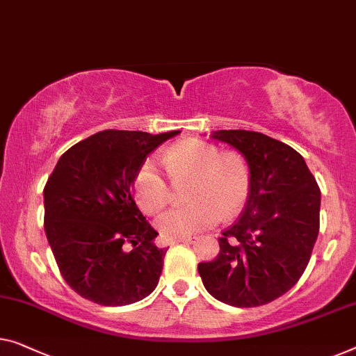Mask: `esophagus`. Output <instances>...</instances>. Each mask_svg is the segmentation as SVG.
Returning a JSON list of instances; mask_svg holds the SVG:
<instances>
[{"instance_id": "esophagus-1", "label": "esophagus", "mask_w": 356, "mask_h": 356, "mask_svg": "<svg viewBox=\"0 0 356 356\" xmlns=\"http://www.w3.org/2000/svg\"><path fill=\"white\" fill-rule=\"evenodd\" d=\"M195 241H196V238L190 236V238H184V240L174 241V245H179V243H180V245H192V243H195Z\"/></svg>"}]
</instances>
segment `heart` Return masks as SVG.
I'll return each instance as SVG.
<instances>
[{"instance_id": "heart-1", "label": "heart", "mask_w": 356, "mask_h": 356, "mask_svg": "<svg viewBox=\"0 0 356 356\" xmlns=\"http://www.w3.org/2000/svg\"><path fill=\"white\" fill-rule=\"evenodd\" d=\"M163 166L174 184L190 182L188 206L158 217L164 240L179 241L214 227L220 217L240 214L251 193V169L240 152L224 150L200 139H184L168 148ZM137 206L156 214L171 200V185L153 161H145L134 179Z\"/></svg>"}]
</instances>
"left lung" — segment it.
Listing matches in <instances>:
<instances>
[{
	"instance_id": "obj_1",
	"label": "left lung",
	"mask_w": 356,
	"mask_h": 356,
	"mask_svg": "<svg viewBox=\"0 0 356 356\" xmlns=\"http://www.w3.org/2000/svg\"><path fill=\"white\" fill-rule=\"evenodd\" d=\"M243 153L251 193L240 219L219 238L220 251L198 264L204 288L233 307L268 304L293 288L320 230V187L300 153L256 131H216Z\"/></svg>"
}]
</instances>
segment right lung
I'll list each match as a JSON object with an SVG mask.
<instances>
[{"label": "right lung", "mask_w": 356, "mask_h": 356, "mask_svg": "<svg viewBox=\"0 0 356 356\" xmlns=\"http://www.w3.org/2000/svg\"><path fill=\"white\" fill-rule=\"evenodd\" d=\"M180 131H100L63 153L44 187V232L67 284L105 307L153 293L168 248L131 188L147 156Z\"/></svg>", "instance_id": "add662e5"}]
</instances>
